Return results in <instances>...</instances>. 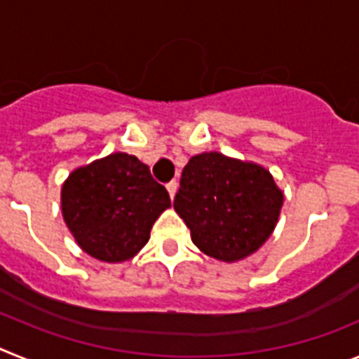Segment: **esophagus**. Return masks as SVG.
<instances>
[{
	"instance_id": "1",
	"label": "esophagus",
	"mask_w": 359,
	"mask_h": 359,
	"mask_svg": "<svg viewBox=\"0 0 359 359\" xmlns=\"http://www.w3.org/2000/svg\"><path fill=\"white\" fill-rule=\"evenodd\" d=\"M165 187H167V190H169V196H170V198H174V194H176V190H177V182H176V180H172V182H169Z\"/></svg>"
}]
</instances>
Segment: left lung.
I'll use <instances>...</instances> for the list:
<instances>
[{
	"label": "left lung",
	"instance_id": "1",
	"mask_svg": "<svg viewBox=\"0 0 359 359\" xmlns=\"http://www.w3.org/2000/svg\"><path fill=\"white\" fill-rule=\"evenodd\" d=\"M282 201L266 169L203 152L183 169L174 208L203 253L233 262L252 255L271 236Z\"/></svg>",
	"mask_w": 359,
	"mask_h": 359
}]
</instances>
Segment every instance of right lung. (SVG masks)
Listing matches in <instances>:
<instances>
[{"label": "right lung", "instance_id": "1", "mask_svg": "<svg viewBox=\"0 0 359 359\" xmlns=\"http://www.w3.org/2000/svg\"><path fill=\"white\" fill-rule=\"evenodd\" d=\"M169 192L136 156L115 152L73 170L62 185V215L86 253L122 262L140 252Z\"/></svg>", "mask_w": 359, "mask_h": 359}]
</instances>
